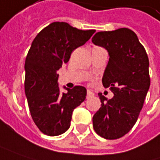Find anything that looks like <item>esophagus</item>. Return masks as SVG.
Returning a JSON list of instances; mask_svg holds the SVG:
<instances>
[{
    "label": "esophagus",
    "instance_id": "34e87169",
    "mask_svg": "<svg viewBox=\"0 0 160 160\" xmlns=\"http://www.w3.org/2000/svg\"><path fill=\"white\" fill-rule=\"evenodd\" d=\"M94 97V93L93 92H91L90 90H87V96H86V97L87 98H89V97Z\"/></svg>",
    "mask_w": 160,
    "mask_h": 160
}]
</instances>
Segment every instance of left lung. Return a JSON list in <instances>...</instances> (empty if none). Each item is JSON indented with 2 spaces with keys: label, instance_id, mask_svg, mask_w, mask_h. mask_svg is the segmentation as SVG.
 <instances>
[{
  "label": "left lung",
  "instance_id": "1",
  "mask_svg": "<svg viewBox=\"0 0 160 160\" xmlns=\"http://www.w3.org/2000/svg\"><path fill=\"white\" fill-rule=\"evenodd\" d=\"M92 42L108 52L102 83L114 94L111 99L98 94L102 104L93 117V128L106 139H118L130 131L143 108L150 86L148 57L128 28L98 32Z\"/></svg>",
  "mask_w": 160,
  "mask_h": 160
}]
</instances>
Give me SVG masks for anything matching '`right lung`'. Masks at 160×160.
<instances>
[{
  "instance_id": "right-lung-1",
  "label": "right lung",
  "mask_w": 160,
  "mask_h": 160,
  "mask_svg": "<svg viewBox=\"0 0 160 160\" xmlns=\"http://www.w3.org/2000/svg\"><path fill=\"white\" fill-rule=\"evenodd\" d=\"M95 30L83 31L67 22H55L32 41L25 59L24 89L32 118L41 132L58 136L70 128L72 114L86 99V89L76 86L60 93L56 73L72 52L85 44Z\"/></svg>"
}]
</instances>
